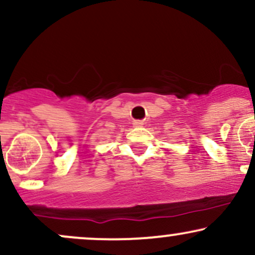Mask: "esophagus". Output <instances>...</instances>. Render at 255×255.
Returning <instances> with one entry per match:
<instances>
[{
	"label": "esophagus",
	"instance_id": "1",
	"mask_svg": "<svg viewBox=\"0 0 255 255\" xmlns=\"http://www.w3.org/2000/svg\"><path fill=\"white\" fill-rule=\"evenodd\" d=\"M136 125H140V124H139V122H136Z\"/></svg>",
	"mask_w": 255,
	"mask_h": 255
}]
</instances>
